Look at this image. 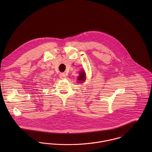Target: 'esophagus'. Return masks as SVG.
<instances>
[{"instance_id": "obj_1", "label": "esophagus", "mask_w": 152, "mask_h": 152, "mask_svg": "<svg viewBox=\"0 0 152 152\" xmlns=\"http://www.w3.org/2000/svg\"><path fill=\"white\" fill-rule=\"evenodd\" d=\"M65 73H61L60 74V78H61V79H64V78H65Z\"/></svg>"}]
</instances>
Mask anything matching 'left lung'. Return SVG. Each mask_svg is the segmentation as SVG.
<instances>
[{"mask_svg": "<svg viewBox=\"0 0 152 152\" xmlns=\"http://www.w3.org/2000/svg\"><path fill=\"white\" fill-rule=\"evenodd\" d=\"M86 80V72L83 71L81 72H80V75L78 77V80L80 82L84 81Z\"/></svg>", "mask_w": 152, "mask_h": 152, "instance_id": "8db88e82", "label": "left lung"}]
</instances>
